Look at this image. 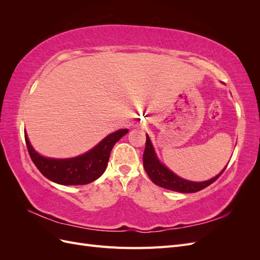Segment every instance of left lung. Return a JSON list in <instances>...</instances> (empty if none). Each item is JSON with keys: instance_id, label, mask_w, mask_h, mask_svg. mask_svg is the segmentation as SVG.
I'll list each match as a JSON object with an SVG mask.
<instances>
[{"instance_id": "8db88e82", "label": "left lung", "mask_w": 260, "mask_h": 260, "mask_svg": "<svg viewBox=\"0 0 260 260\" xmlns=\"http://www.w3.org/2000/svg\"><path fill=\"white\" fill-rule=\"evenodd\" d=\"M143 166L147 176L156 185L180 193H195L203 190V188H205L211 183H214L215 181L222 175V172L226 168L225 166V168L220 172L218 176L210 180L204 181V182H192V181L184 180L175 175L174 172H171L157 159L153 145L151 143V140H149L147 135L145 149L143 153Z\"/></svg>"}]
</instances>
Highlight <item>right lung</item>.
I'll return each mask as SVG.
<instances>
[{
  "instance_id": "add662e5",
  "label": "right lung",
  "mask_w": 260,
  "mask_h": 260,
  "mask_svg": "<svg viewBox=\"0 0 260 260\" xmlns=\"http://www.w3.org/2000/svg\"><path fill=\"white\" fill-rule=\"evenodd\" d=\"M125 133H128L127 129L118 130L107 136L88 153L68 159L46 158L39 155L30 145L27 135L25 140L31 160L45 178L58 184L82 185L93 182L104 174L113 146Z\"/></svg>"
}]
</instances>
